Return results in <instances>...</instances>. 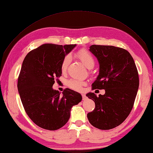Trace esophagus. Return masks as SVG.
<instances>
[{"instance_id":"34e87169","label":"esophagus","mask_w":153,"mask_h":153,"mask_svg":"<svg viewBox=\"0 0 153 153\" xmlns=\"http://www.w3.org/2000/svg\"><path fill=\"white\" fill-rule=\"evenodd\" d=\"M81 95H82V99H83V100H85V99H87L86 95H85L84 94H82Z\"/></svg>"}]
</instances>
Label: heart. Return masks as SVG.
Segmentation results:
<instances>
[{"label": "heart", "mask_w": 153, "mask_h": 153, "mask_svg": "<svg viewBox=\"0 0 153 153\" xmlns=\"http://www.w3.org/2000/svg\"><path fill=\"white\" fill-rule=\"evenodd\" d=\"M76 56L80 59L82 63L87 68L91 69L94 67V58L92 56V54L88 51L84 49L80 50L76 54ZM71 60V58L70 55H66L63 58L60 65V69L62 73L65 72L67 69H68ZM84 84V82L76 79H71L68 82V83H67L68 86L69 88L76 91L81 90L82 87V85Z\"/></svg>", "instance_id": "b5f03b06"}]
</instances>
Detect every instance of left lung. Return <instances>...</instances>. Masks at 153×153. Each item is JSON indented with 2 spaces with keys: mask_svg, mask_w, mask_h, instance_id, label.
Listing matches in <instances>:
<instances>
[{
  "mask_svg": "<svg viewBox=\"0 0 153 153\" xmlns=\"http://www.w3.org/2000/svg\"><path fill=\"white\" fill-rule=\"evenodd\" d=\"M89 48L99 63V74L92 89H105V94H86L95 104L87 117L95 127L110 130L121 125L132 109L139 87L138 72L132 56L124 48L97 45Z\"/></svg>",
  "mask_w": 153,
  "mask_h": 153,
  "instance_id": "1",
  "label": "left lung"
}]
</instances>
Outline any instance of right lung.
<instances>
[{
	"label": "right lung",
	"mask_w": 153,
	"mask_h": 153,
	"mask_svg": "<svg viewBox=\"0 0 153 153\" xmlns=\"http://www.w3.org/2000/svg\"><path fill=\"white\" fill-rule=\"evenodd\" d=\"M75 46L43 44L24 59L18 77L19 94L26 113L41 128H62L69 120L72 106L82 100L79 93L72 89L65 88L61 95L53 89L55 80L62 76L63 58Z\"/></svg>",
	"instance_id": "right-lung-1"
}]
</instances>
